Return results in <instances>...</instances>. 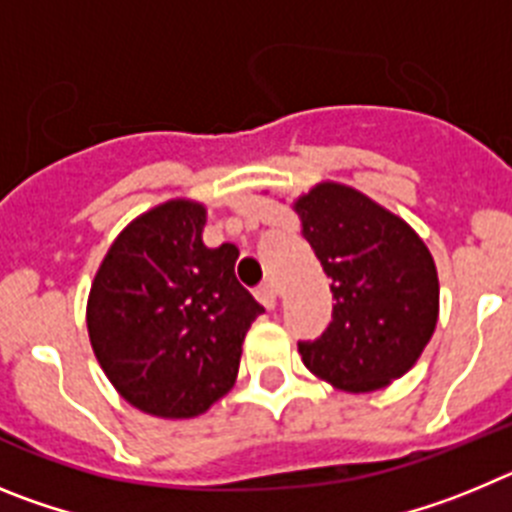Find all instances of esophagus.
Segmentation results:
<instances>
[{"label":"esophagus","instance_id":"1","mask_svg":"<svg viewBox=\"0 0 512 512\" xmlns=\"http://www.w3.org/2000/svg\"><path fill=\"white\" fill-rule=\"evenodd\" d=\"M256 297H259V302L266 307V310H274V307L279 305L277 284H274V282H266L264 287H259V292H256Z\"/></svg>","mask_w":512,"mask_h":512}]
</instances>
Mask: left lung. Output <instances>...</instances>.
<instances>
[{
  "mask_svg": "<svg viewBox=\"0 0 512 512\" xmlns=\"http://www.w3.org/2000/svg\"><path fill=\"white\" fill-rule=\"evenodd\" d=\"M292 210L333 292V320L300 343L302 361L336 390H382L413 369L436 330V261L400 215L348 184H315Z\"/></svg>",
  "mask_w": 512,
  "mask_h": 512,
  "instance_id": "obj_1",
  "label": "left lung"
}]
</instances>
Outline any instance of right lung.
I'll use <instances>...</instances> for the list:
<instances>
[{"instance_id": "obj_1", "label": "right lung", "mask_w": 512, "mask_h": 512, "mask_svg": "<svg viewBox=\"0 0 512 512\" xmlns=\"http://www.w3.org/2000/svg\"><path fill=\"white\" fill-rule=\"evenodd\" d=\"M207 207L161 202L120 230L94 274L87 330L102 372L140 413L187 420L233 390L264 307L235 279L238 248H207Z\"/></svg>"}]
</instances>
